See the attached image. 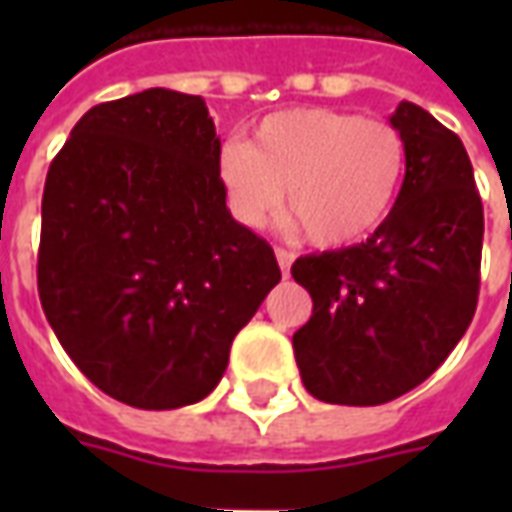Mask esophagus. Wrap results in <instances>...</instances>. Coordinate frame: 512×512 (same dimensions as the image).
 Wrapping results in <instances>:
<instances>
[{
	"label": "esophagus",
	"mask_w": 512,
	"mask_h": 512,
	"mask_svg": "<svg viewBox=\"0 0 512 512\" xmlns=\"http://www.w3.org/2000/svg\"><path fill=\"white\" fill-rule=\"evenodd\" d=\"M274 252H277V263H279V268H282V274H285V277H288V271H290V263H293V252H288V249H274Z\"/></svg>",
	"instance_id": "34e87169"
}]
</instances>
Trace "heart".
Masks as SVG:
<instances>
[{
    "label": "heart",
    "instance_id": "heart-1",
    "mask_svg": "<svg viewBox=\"0 0 512 512\" xmlns=\"http://www.w3.org/2000/svg\"><path fill=\"white\" fill-rule=\"evenodd\" d=\"M403 172L406 145L389 123L323 106L263 117L252 145L227 139L216 156V178L241 222L266 227L288 189V211L321 249L376 233Z\"/></svg>",
    "mask_w": 512,
    "mask_h": 512
}]
</instances>
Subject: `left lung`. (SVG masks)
Masks as SVG:
<instances>
[{"label":"left lung","instance_id":"1","mask_svg":"<svg viewBox=\"0 0 512 512\" xmlns=\"http://www.w3.org/2000/svg\"><path fill=\"white\" fill-rule=\"evenodd\" d=\"M389 123L406 145L395 208L367 241L299 257L312 318L293 334L301 381L337 406H381L419 386L477 310L483 202L466 147L422 106Z\"/></svg>","mask_w":512,"mask_h":512}]
</instances>
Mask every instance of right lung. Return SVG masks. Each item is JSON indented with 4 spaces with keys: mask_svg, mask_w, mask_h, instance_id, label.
Here are the masks:
<instances>
[{
    "mask_svg": "<svg viewBox=\"0 0 512 512\" xmlns=\"http://www.w3.org/2000/svg\"><path fill=\"white\" fill-rule=\"evenodd\" d=\"M219 147L200 95L153 87L93 106L46 175L40 304L76 367L128 406L211 395L282 279L227 211Z\"/></svg>",
    "mask_w": 512,
    "mask_h": 512,
    "instance_id": "right-lung-1",
    "label": "right lung"
}]
</instances>
